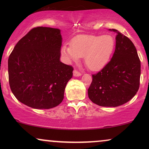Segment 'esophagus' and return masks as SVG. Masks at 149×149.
Masks as SVG:
<instances>
[{"label":"esophagus","instance_id":"esophagus-1","mask_svg":"<svg viewBox=\"0 0 149 149\" xmlns=\"http://www.w3.org/2000/svg\"><path fill=\"white\" fill-rule=\"evenodd\" d=\"M73 75H74V77H80L81 76V74L77 70H74L73 71Z\"/></svg>","mask_w":149,"mask_h":149}]
</instances>
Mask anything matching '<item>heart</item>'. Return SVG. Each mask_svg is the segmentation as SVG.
Wrapping results in <instances>:
<instances>
[{"instance_id":"obj_1","label":"heart","mask_w":149,"mask_h":149,"mask_svg":"<svg viewBox=\"0 0 149 149\" xmlns=\"http://www.w3.org/2000/svg\"><path fill=\"white\" fill-rule=\"evenodd\" d=\"M115 47V40L111 35L83 34L73 38L70 46L64 45L61 48V54L68 63L77 62L84 57L87 68L97 71L109 62Z\"/></svg>"}]
</instances>
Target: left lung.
<instances>
[{
	"label": "left lung",
	"instance_id": "left-lung-1",
	"mask_svg": "<svg viewBox=\"0 0 149 149\" xmlns=\"http://www.w3.org/2000/svg\"><path fill=\"white\" fill-rule=\"evenodd\" d=\"M115 51L111 60L95 74L88 89L89 98L104 107H117L130 101L139 89L140 61L133 42L115 29Z\"/></svg>",
	"mask_w": 149,
	"mask_h": 149
}]
</instances>
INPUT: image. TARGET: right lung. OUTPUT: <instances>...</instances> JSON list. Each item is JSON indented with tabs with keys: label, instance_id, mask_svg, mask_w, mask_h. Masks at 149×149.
<instances>
[{
	"label": "right lung",
	"instance_id": "right-lung-1",
	"mask_svg": "<svg viewBox=\"0 0 149 149\" xmlns=\"http://www.w3.org/2000/svg\"><path fill=\"white\" fill-rule=\"evenodd\" d=\"M62 42L60 29L37 27L14 47L8 60L9 81L20 102L36 109H49L62 102L73 71L60 61Z\"/></svg>",
	"mask_w": 149,
	"mask_h": 149
}]
</instances>
